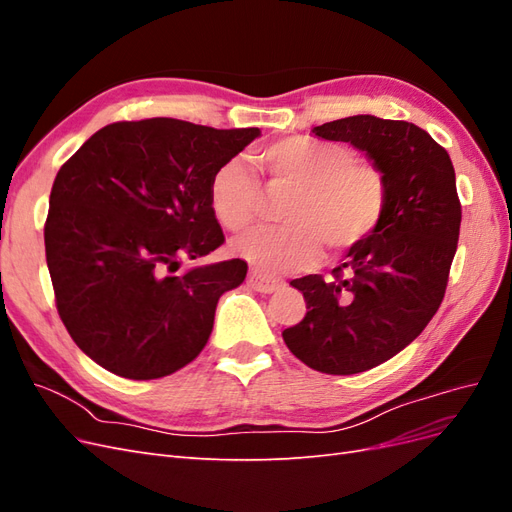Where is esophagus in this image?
Here are the masks:
<instances>
[{"mask_svg":"<svg viewBox=\"0 0 512 512\" xmlns=\"http://www.w3.org/2000/svg\"><path fill=\"white\" fill-rule=\"evenodd\" d=\"M280 284H282L280 280H273V277L262 275V273L256 271V269H252L250 275H247V286L258 290V292H265V294L275 292L277 288H280Z\"/></svg>","mask_w":512,"mask_h":512,"instance_id":"1","label":"esophagus"}]
</instances>
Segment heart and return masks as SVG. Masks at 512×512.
<instances>
[{
    "label": "heart",
    "mask_w": 512,
    "mask_h": 512,
    "mask_svg": "<svg viewBox=\"0 0 512 512\" xmlns=\"http://www.w3.org/2000/svg\"><path fill=\"white\" fill-rule=\"evenodd\" d=\"M254 162L269 192H288L280 207L284 224L247 230L230 245L262 273L305 269L324 250L329 258L346 256L382 224L389 203L386 179L348 145L288 136L260 149ZM260 203V183L241 158L215 166L209 177V207L222 228H245L256 218Z\"/></svg>",
    "instance_id": "b5f03b06"
}]
</instances>
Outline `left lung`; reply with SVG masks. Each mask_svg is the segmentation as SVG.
<instances>
[{"mask_svg":"<svg viewBox=\"0 0 512 512\" xmlns=\"http://www.w3.org/2000/svg\"><path fill=\"white\" fill-rule=\"evenodd\" d=\"M314 134L367 153L386 179L382 224L331 277L305 275V318L282 333L290 352L322 374L376 367L421 335L444 299L457 252L461 203L444 147L408 121L354 115Z\"/></svg>","mask_w":512,"mask_h":512,"instance_id":"8db88e82","label":"left lung"}]
</instances>
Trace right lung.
<instances>
[{
    "label": "right lung",
    "instance_id": "right-lung-1",
    "mask_svg": "<svg viewBox=\"0 0 512 512\" xmlns=\"http://www.w3.org/2000/svg\"><path fill=\"white\" fill-rule=\"evenodd\" d=\"M258 128L215 130L153 117L98 130L53 181L44 250L55 305L89 359L130 380L192 363L215 305L247 273L241 258L173 275L218 250L209 177Z\"/></svg>",
    "mask_w": 512,
    "mask_h": 512
}]
</instances>
